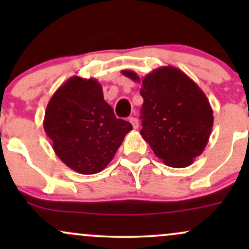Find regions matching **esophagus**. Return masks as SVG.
I'll return each instance as SVG.
<instances>
[{
  "label": "esophagus",
  "mask_w": 249,
  "mask_h": 249,
  "mask_svg": "<svg viewBox=\"0 0 249 249\" xmlns=\"http://www.w3.org/2000/svg\"><path fill=\"white\" fill-rule=\"evenodd\" d=\"M128 121H130L131 124H132L133 128H138V121H137V118H134V117H130Z\"/></svg>",
  "instance_id": "obj_1"
}]
</instances>
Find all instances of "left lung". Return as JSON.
Here are the masks:
<instances>
[{
	"label": "left lung",
	"instance_id": "8db88e82",
	"mask_svg": "<svg viewBox=\"0 0 249 249\" xmlns=\"http://www.w3.org/2000/svg\"><path fill=\"white\" fill-rule=\"evenodd\" d=\"M122 73L142 82V138L167 166H190L206 147L213 110L206 95L186 73L161 67L141 79L134 71Z\"/></svg>",
	"mask_w": 249,
	"mask_h": 249
}]
</instances>
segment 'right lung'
I'll return each instance as SVG.
<instances>
[{"label":"right lung","mask_w":249,"mask_h":249,"mask_svg":"<svg viewBox=\"0 0 249 249\" xmlns=\"http://www.w3.org/2000/svg\"><path fill=\"white\" fill-rule=\"evenodd\" d=\"M43 126L57 157L82 174L104 170L132 130L130 123L116 118L98 81L78 76L68 79L51 97Z\"/></svg>","instance_id":"add662e5"}]
</instances>
